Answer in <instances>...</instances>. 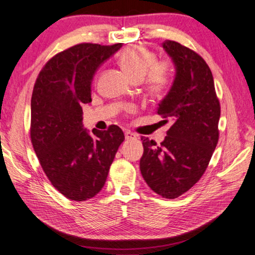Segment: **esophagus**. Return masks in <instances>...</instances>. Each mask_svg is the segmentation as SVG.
I'll list each match as a JSON object with an SVG mask.
<instances>
[{
    "label": "esophagus",
    "mask_w": 255,
    "mask_h": 255,
    "mask_svg": "<svg viewBox=\"0 0 255 255\" xmlns=\"http://www.w3.org/2000/svg\"><path fill=\"white\" fill-rule=\"evenodd\" d=\"M125 139L127 140H135L136 139V134L135 133H133V132H131V131H125Z\"/></svg>",
    "instance_id": "obj_1"
}]
</instances>
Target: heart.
Here are the masks:
<instances>
[{
  "label": "heart",
  "instance_id": "obj_1",
  "mask_svg": "<svg viewBox=\"0 0 255 255\" xmlns=\"http://www.w3.org/2000/svg\"><path fill=\"white\" fill-rule=\"evenodd\" d=\"M119 64L134 82L144 79V89L151 96H160L171 83L169 67L164 61H157L153 51L143 44H133L121 52Z\"/></svg>",
  "mask_w": 255,
  "mask_h": 255
}]
</instances>
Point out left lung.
Segmentation results:
<instances>
[{"instance_id": "1", "label": "left lung", "mask_w": 255, "mask_h": 255, "mask_svg": "<svg viewBox=\"0 0 255 255\" xmlns=\"http://www.w3.org/2000/svg\"><path fill=\"white\" fill-rule=\"evenodd\" d=\"M162 47L175 62L176 77L157 114L172 125L160 145L141 137L144 151L140 170L154 193L175 199L206 171L220 137L221 105L206 61L172 40H166Z\"/></svg>"}]
</instances>
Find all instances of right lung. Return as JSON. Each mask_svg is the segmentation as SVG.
Wrapping results in <instances>:
<instances>
[{"instance_id": "obj_1", "label": "right lung", "mask_w": 255, "mask_h": 255, "mask_svg": "<svg viewBox=\"0 0 255 255\" xmlns=\"http://www.w3.org/2000/svg\"><path fill=\"white\" fill-rule=\"evenodd\" d=\"M122 43H79L53 56L35 80L31 97L30 136L51 185L70 200L84 202L100 193L124 133L83 127V104L92 102V80Z\"/></svg>"}]
</instances>
